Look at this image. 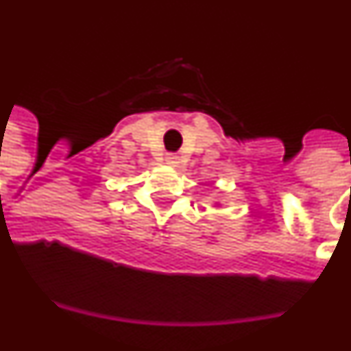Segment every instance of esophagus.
I'll use <instances>...</instances> for the list:
<instances>
[{
    "instance_id": "34e87169",
    "label": "esophagus",
    "mask_w": 351,
    "mask_h": 351,
    "mask_svg": "<svg viewBox=\"0 0 351 351\" xmlns=\"http://www.w3.org/2000/svg\"><path fill=\"white\" fill-rule=\"evenodd\" d=\"M167 163H169L170 167H173V169H178V167L181 165V160H179L178 154H167Z\"/></svg>"
}]
</instances>
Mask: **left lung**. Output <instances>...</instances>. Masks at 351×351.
Wrapping results in <instances>:
<instances>
[{
  "instance_id": "8db88e82",
  "label": "left lung",
  "mask_w": 351,
  "mask_h": 351,
  "mask_svg": "<svg viewBox=\"0 0 351 351\" xmlns=\"http://www.w3.org/2000/svg\"><path fill=\"white\" fill-rule=\"evenodd\" d=\"M216 207H219V204H216Z\"/></svg>"
}]
</instances>
